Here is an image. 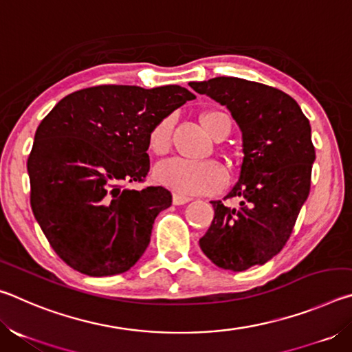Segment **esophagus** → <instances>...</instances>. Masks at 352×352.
I'll list each match as a JSON object with an SVG mask.
<instances>
[{"label":"esophagus","mask_w":352,"mask_h":352,"mask_svg":"<svg viewBox=\"0 0 352 352\" xmlns=\"http://www.w3.org/2000/svg\"><path fill=\"white\" fill-rule=\"evenodd\" d=\"M192 199L188 197V195H182V194H174V197H172V201H174V205H184L188 204V201H190Z\"/></svg>","instance_id":"obj_1"}]
</instances>
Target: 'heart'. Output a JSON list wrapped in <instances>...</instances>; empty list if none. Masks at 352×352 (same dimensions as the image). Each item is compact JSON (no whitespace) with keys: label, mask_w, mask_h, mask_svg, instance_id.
<instances>
[{"label":"heart","mask_w":352,"mask_h":352,"mask_svg":"<svg viewBox=\"0 0 352 352\" xmlns=\"http://www.w3.org/2000/svg\"><path fill=\"white\" fill-rule=\"evenodd\" d=\"M201 126L214 140L220 135H228L230 119L222 111L210 110L201 113ZM172 146V119L164 118L155 124L147 136V148L157 157L170 151ZM155 182L162 186L175 190L177 194H211L222 189L228 175L217 162H186L182 158H170L157 164L153 170Z\"/></svg>","instance_id":"1"}]
</instances>
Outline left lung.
Wrapping results in <instances>:
<instances>
[{"label": "left lung", "instance_id": "left-lung-1", "mask_svg": "<svg viewBox=\"0 0 352 352\" xmlns=\"http://www.w3.org/2000/svg\"><path fill=\"white\" fill-rule=\"evenodd\" d=\"M189 85L225 105L242 132L239 180L226 195L239 197V208L211 201L201 252L231 272L265 264L289 241L311 190V124L294 98L264 83L222 76Z\"/></svg>", "mask_w": 352, "mask_h": 352}]
</instances>
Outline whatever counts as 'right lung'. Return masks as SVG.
Masks as SVG:
<instances>
[{
    "label": "right lung",
    "mask_w": 352,
    "mask_h": 352,
    "mask_svg": "<svg viewBox=\"0 0 352 352\" xmlns=\"http://www.w3.org/2000/svg\"><path fill=\"white\" fill-rule=\"evenodd\" d=\"M192 99L180 85H99L65 96L40 122L28 158L32 212L74 270L119 275L146 252L172 195L121 184L147 175L148 132Z\"/></svg>",
    "instance_id": "obj_1"
}]
</instances>
